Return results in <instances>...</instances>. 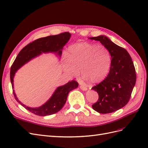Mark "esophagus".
I'll use <instances>...</instances> for the list:
<instances>
[{
	"label": "esophagus",
	"mask_w": 148,
	"mask_h": 148,
	"mask_svg": "<svg viewBox=\"0 0 148 148\" xmlns=\"http://www.w3.org/2000/svg\"><path fill=\"white\" fill-rule=\"evenodd\" d=\"M79 88H80V89H82L83 91H86L87 89H88V88L86 87V86H83V85H80V86H79Z\"/></svg>",
	"instance_id": "34e87169"
}]
</instances>
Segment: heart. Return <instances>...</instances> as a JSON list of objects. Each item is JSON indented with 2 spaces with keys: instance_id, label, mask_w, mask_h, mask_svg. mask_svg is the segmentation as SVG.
I'll return each mask as SVG.
<instances>
[{
  "instance_id": "obj_1",
  "label": "heart",
  "mask_w": 148,
  "mask_h": 148,
  "mask_svg": "<svg viewBox=\"0 0 148 148\" xmlns=\"http://www.w3.org/2000/svg\"><path fill=\"white\" fill-rule=\"evenodd\" d=\"M63 69L69 75L77 77L81 71L85 79L92 83H99L108 73L110 55L103 45L82 42L72 44L68 48Z\"/></svg>"
}]
</instances>
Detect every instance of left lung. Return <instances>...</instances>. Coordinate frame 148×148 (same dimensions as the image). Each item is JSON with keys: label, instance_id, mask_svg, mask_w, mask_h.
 Wrapping results in <instances>:
<instances>
[{"label": "left lung", "instance_id": "obj_1", "mask_svg": "<svg viewBox=\"0 0 148 148\" xmlns=\"http://www.w3.org/2000/svg\"><path fill=\"white\" fill-rule=\"evenodd\" d=\"M99 41L108 49L111 56L109 73L102 82L91 89L99 95L92 109L101 114H109L122 108L130 99L136 79L135 66L126 49L105 36L90 38Z\"/></svg>", "mask_w": 148, "mask_h": 148}]
</instances>
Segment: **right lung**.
I'll use <instances>...</instances> for the list:
<instances>
[{
  "mask_svg": "<svg viewBox=\"0 0 148 148\" xmlns=\"http://www.w3.org/2000/svg\"><path fill=\"white\" fill-rule=\"evenodd\" d=\"M70 37L71 34L69 32L62 33L57 35L49 36L35 40L22 49L10 69V81L12 88H13V77L18 70L28 62L41 54L42 53L53 52L61 57L62 49L69 41ZM78 86V82L72 80L64 86L58 87L50 99L45 104L37 108H31L22 104L18 99L14 90H13V93L16 101L30 112L39 116H46L59 112L65 105L69 92Z\"/></svg>",
  "mask_w": 148,
  "mask_h": 148,
  "instance_id": "obj_1",
  "label": "right lung"
}]
</instances>
